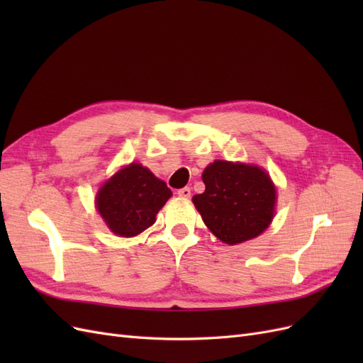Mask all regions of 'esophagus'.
<instances>
[{"mask_svg": "<svg viewBox=\"0 0 363 363\" xmlns=\"http://www.w3.org/2000/svg\"><path fill=\"white\" fill-rule=\"evenodd\" d=\"M177 195L180 196V199H189V196H191V188H188V186H186V188L179 189Z\"/></svg>", "mask_w": 363, "mask_h": 363, "instance_id": "obj_1", "label": "esophagus"}]
</instances>
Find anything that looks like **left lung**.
<instances>
[{
    "instance_id": "8db88e82",
    "label": "left lung",
    "mask_w": 363,
    "mask_h": 363,
    "mask_svg": "<svg viewBox=\"0 0 363 363\" xmlns=\"http://www.w3.org/2000/svg\"><path fill=\"white\" fill-rule=\"evenodd\" d=\"M203 182L206 191L192 201L218 239L236 245L265 232L276 206V188L265 171L215 160L204 169Z\"/></svg>"
}]
</instances>
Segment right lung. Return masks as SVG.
Segmentation results:
<instances>
[{"label": "right lung", "instance_id": "right-lung-1", "mask_svg": "<svg viewBox=\"0 0 363 363\" xmlns=\"http://www.w3.org/2000/svg\"><path fill=\"white\" fill-rule=\"evenodd\" d=\"M171 195L167 183L148 168L131 163L101 186L96 208L113 233L131 238L155 224L157 212Z\"/></svg>", "mask_w": 363, "mask_h": 363}]
</instances>
